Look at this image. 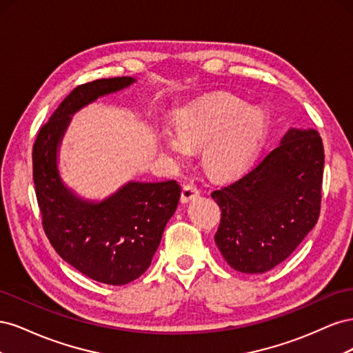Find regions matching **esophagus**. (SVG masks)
<instances>
[{"instance_id": "esophagus-1", "label": "esophagus", "mask_w": 353, "mask_h": 353, "mask_svg": "<svg viewBox=\"0 0 353 353\" xmlns=\"http://www.w3.org/2000/svg\"><path fill=\"white\" fill-rule=\"evenodd\" d=\"M200 196V191L194 185H185L183 188V193H181V201L188 203L191 200H194Z\"/></svg>"}]
</instances>
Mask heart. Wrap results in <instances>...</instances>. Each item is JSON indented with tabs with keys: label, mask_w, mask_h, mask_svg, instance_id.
Wrapping results in <instances>:
<instances>
[{
	"label": "heart",
	"mask_w": 353,
	"mask_h": 353,
	"mask_svg": "<svg viewBox=\"0 0 353 353\" xmlns=\"http://www.w3.org/2000/svg\"><path fill=\"white\" fill-rule=\"evenodd\" d=\"M268 114L261 108L228 94L190 103L176 130L159 132L162 152L178 162L188 160L193 148H205L203 162L209 174L230 179L244 172L258 154L268 131Z\"/></svg>",
	"instance_id": "1"
}]
</instances>
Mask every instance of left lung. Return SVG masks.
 <instances>
[{
    "instance_id": "1",
    "label": "left lung",
    "mask_w": 353,
    "mask_h": 353,
    "mask_svg": "<svg viewBox=\"0 0 353 353\" xmlns=\"http://www.w3.org/2000/svg\"><path fill=\"white\" fill-rule=\"evenodd\" d=\"M323 169L319 134L290 128L249 174L213 191L221 209L215 243L232 270L263 274L294 252L318 221Z\"/></svg>"
}]
</instances>
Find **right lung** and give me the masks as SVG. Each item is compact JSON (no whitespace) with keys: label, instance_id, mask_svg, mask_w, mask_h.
I'll use <instances>...</instances> for the list:
<instances>
[{"label":"right lung","instance_id":"1","mask_svg":"<svg viewBox=\"0 0 353 353\" xmlns=\"http://www.w3.org/2000/svg\"><path fill=\"white\" fill-rule=\"evenodd\" d=\"M135 82L122 77L79 85L41 128L32 153L42 225L52 248L83 275L110 285L131 283L150 266L181 185L174 179L128 181L101 200L85 199L63 179L59 154L74 113Z\"/></svg>","mask_w":353,"mask_h":353}]
</instances>
